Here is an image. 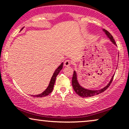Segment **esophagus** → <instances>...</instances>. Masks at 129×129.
Returning <instances> with one entry per match:
<instances>
[{
	"label": "esophagus",
	"instance_id": "esophagus-1",
	"mask_svg": "<svg viewBox=\"0 0 129 129\" xmlns=\"http://www.w3.org/2000/svg\"><path fill=\"white\" fill-rule=\"evenodd\" d=\"M64 66H66V67H68V66H70L71 65V61L70 60H66L64 61Z\"/></svg>",
	"mask_w": 129,
	"mask_h": 129
}]
</instances>
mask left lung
Returning <instances> with one entry per match:
<instances>
[{
	"instance_id": "obj_1",
	"label": "left lung",
	"mask_w": 129,
	"mask_h": 129,
	"mask_svg": "<svg viewBox=\"0 0 129 129\" xmlns=\"http://www.w3.org/2000/svg\"><path fill=\"white\" fill-rule=\"evenodd\" d=\"M104 31L105 32L106 35H107V36L109 38V39L112 41V42L113 44L116 45V42H115V40H114L113 36H112V35L109 33L108 31L106 30V29H103ZM114 75L112 76V78H111L110 81L109 82V83L106 85V87H104L102 89L98 90H88L86 88H84V87H81L78 81V78H77V74L76 72L75 71H74L73 72V78H72V86L73 87V89L75 90V91L76 92L78 95L82 98H88V97H91L93 96L97 95V94H100V93H103V91H104L108 87L110 86V85L112 83V81H113Z\"/></svg>"
}]
</instances>
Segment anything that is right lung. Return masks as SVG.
Wrapping results in <instances>:
<instances>
[{
  "label": "right lung",
  "instance_id": "right-lung-1",
  "mask_svg": "<svg viewBox=\"0 0 129 129\" xmlns=\"http://www.w3.org/2000/svg\"><path fill=\"white\" fill-rule=\"evenodd\" d=\"M22 29H23V28L21 29V30ZM62 67H63V62L61 64H60V66L58 67H57V69H56L55 71H54V73H53V76H52V77H51V80H50L49 85H48V87H47V89H46L45 91H43L42 93H41V94H37V95H31V96H34V97L42 98V97L46 96L48 95V94H50L51 91H53V87H54V83H55V81H56V76H57V75H58L60 71L62 69Z\"/></svg>",
  "mask_w": 129,
  "mask_h": 129
}]
</instances>
